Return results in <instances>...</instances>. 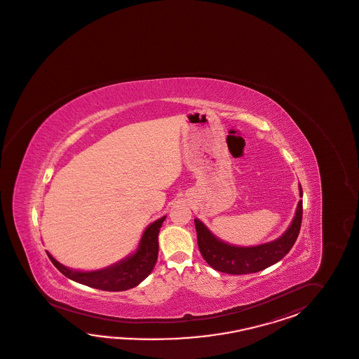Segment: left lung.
Masks as SVG:
<instances>
[{"instance_id":"1","label":"left lung","mask_w":359,"mask_h":359,"mask_svg":"<svg viewBox=\"0 0 359 359\" xmlns=\"http://www.w3.org/2000/svg\"><path fill=\"white\" fill-rule=\"evenodd\" d=\"M299 196L302 197V188L299 184ZM302 223V201L298 202L296 217L288 231L283 236L269 243L252 248H240L222 243L212 236L210 231L194 219L197 231V244L202 257L217 271L232 275H244L262 271L273 263L284 258L297 240Z\"/></svg>"}]
</instances>
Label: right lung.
Segmentation results:
<instances>
[{
  "label": "right lung",
  "instance_id": "obj_1",
  "mask_svg": "<svg viewBox=\"0 0 359 359\" xmlns=\"http://www.w3.org/2000/svg\"><path fill=\"white\" fill-rule=\"evenodd\" d=\"M166 217L158 219L145 229L141 238L140 248L136 253L127 258L126 261L106 270L95 272L74 271L57 262L50 254H46L53 264L66 278L76 283L109 292L127 290L140 284L141 281L148 278L149 273L153 271L158 258V233Z\"/></svg>",
  "mask_w": 359,
  "mask_h": 359
}]
</instances>
